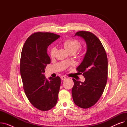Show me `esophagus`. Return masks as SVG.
<instances>
[{
    "label": "esophagus",
    "instance_id": "obj_1",
    "mask_svg": "<svg viewBox=\"0 0 127 127\" xmlns=\"http://www.w3.org/2000/svg\"><path fill=\"white\" fill-rule=\"evenodd\" d=\"M66 78H67V77L64 76H61V79L62 80H65V79H66Z\"/></svg>",
    "mask_w": 127,
    "mask_h": 127
}]
</instances>
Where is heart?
<instances>
[{
	"instance_id": "b5f03b06",
	"label": "heart",
	"mask_w": 127,
	"mask_h": 127,
	"mask_svg": "<svg viewBox=\"0 0 127 127\" xmlns=\"http://www.w3.org/2000/svg\"><path fill=\"white\" fill-rule=\"evenodd\" d=\"M63 46L68 53L76 52L78 50L81 46L80 42L78 39L74 38L67 39L65 40L63 43ZM57 49L55 47H52L50 50V55L51 57H53L55 55Z\"/></svg>"
}]
</instances>
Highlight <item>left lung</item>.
Instances as JSON below:
<instances>
[{
	"label": "left lung",
	"mask_w": 127,
	"mask_h": 127,
	"mask_svg": "<svg viewBox=\"0 0 127 127\" xmlns=\"http://www.w3.org/2000/svg\"><path fill=\"white\" fill-rule=\"evenodd\" d=\"M83 38L87 50L77 70L82 74L85 81L72 79L74 85L72 96L79 107L88 109L94 105L101 96L107 82L108 58L105 50L98 38L92 32L80 31L75 36Z\"/></svg>",
	"instance_id": "obj_1"
}]
</instances>
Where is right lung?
Listing matches in <instances>:
<instances>
[{"instance_id": "right-lung-1", "label": "right lung", "mask_w": 127, "mask_h": 127, "mask_svg": "<svg viewBox=\"0 0 127 127\" xmlns=\"http://www.w3.org/2000/svg\"><path fill=\"white\" fill-rule=\"evenodd\" d=\"M60 35L50 32H37L25 42L22 51L20 71L25 94L36 109L46 111L56 105L61 79H46L44 72L50 59L47 48Z\"/></svg>"}]
</instances>
